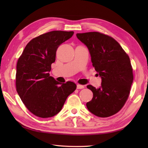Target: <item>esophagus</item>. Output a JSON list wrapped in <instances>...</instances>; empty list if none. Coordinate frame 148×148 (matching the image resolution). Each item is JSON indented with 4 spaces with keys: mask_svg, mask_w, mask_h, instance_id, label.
<instances>
[{
    "mask_svg": "<svg viewBox=\"0 0 148 148\" xmlns=\"http://www.w3.org/2000/svg\"><path fill=\"white\" fill-rule=\"evenodd\" d=\"M84 86L83 85H81V84H77V89H83Z\"/></svg>",
    "mask_w": 148,
    "mask_h": 148,
    "instance_id": "1",
    "label": "esophagus"
}]
</instances>
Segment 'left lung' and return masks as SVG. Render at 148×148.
<instances>
[{
  "label": "left lung",
  "mask_w": 148,
  "mask_h": 148,
  "mask_svg": "<svg viewBox=\"0 0 148 148\" xmlns=\"http://www.w3.org/2000/svg\"><path fill=\"white\" fill-rule=\"evenodd\" d=\"M76 36L88 49L93 66L102 79L99 88L87 86L93 94L87 108L99 117L114 115L126 102L133 83L129 56L115 39L105 34L91 32Z\"/></svg>",
  "instance_id": "8db88e82"
}]
</instances>
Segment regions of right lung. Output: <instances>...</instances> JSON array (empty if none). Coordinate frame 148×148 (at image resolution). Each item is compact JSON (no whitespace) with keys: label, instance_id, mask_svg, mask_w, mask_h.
<instances>
[{"label":"right lung","instance_id":"right-lung-1","mask_svg":"<svg viewBox=\"0 0 148 148\" xmlns=\"http://www.w3.org/2000/svg\"><path fill=\"white\" fill-rule=\"evenodd\" d=\"M73 34L72 31L61 30L42 34L27 44L18 59L16 91L26 108L38 117L57 114L67 97L76 89L74 83H59L49 73L58 46Z\"/></svg>","mask_w":148,"mask_h":148}]
</instances>
